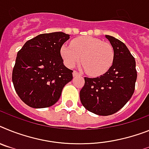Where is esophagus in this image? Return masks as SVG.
I'll return each mask as SVG.
<instances>
[{"mask_svg":"<svg viewBox=\"0 0 149 149\" xmlns=\"http://www.w3.org/2000/svg\"><path fill=\"white\" fill-rule=\"evenodd\" d=\"M79 73L78 72H77V71H73V72H72V76H73V77H77V76H79Z\"/></svg>","mask_w":149,"mask_h":149,"instance_id":"34e87169","label":"esophagus"}]
</instances>
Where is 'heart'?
Returning <instances> with one entry per match:
<instances>
[{"mask_svg": "<svg viewBox=\"0 0 149 149\" xmlns=\"http://www.w3.org/2000/svg\"><path fill=\"white\" fill-rule=\"evenodd\" d=\"M65 64L72 67L79 61L82 69L92 77L105 73L113 63V47L109 43L93 37H81L74 39L70 46L63 45L61 49Z\"/></svg>", "mask_w": 149, "mask_h": 149, "instance_id": "obj_1", "label": "heart"}]
</instances>
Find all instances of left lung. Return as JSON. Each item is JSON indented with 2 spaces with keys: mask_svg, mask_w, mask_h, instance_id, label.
<instances>
[{
  "mask_svg": "<svg viewBox=\"0 0 149 149\" xmlns=\"http://www.w3.org/2000/svg\"><path fill=\"white\" fill-rule=\"evenodd\" d=\"M113 48L112 66L96 78L85 77L79 92L82 104L90 112L101 116L116 113L133 95L137 72L136 61L123 42L105 36Z\"/></svg>",
  "mask_w": 149,
  "mask_h": 149,
  "instance_id": "obj_1",
  "label": "left lung"
}]
</instances>
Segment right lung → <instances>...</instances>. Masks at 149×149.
Listing matches in <instances>:
<instances>
[{"label": "right lung", "mask_w": 149, "mask_h": 149, "mask_svg": "<svg viewBox=\"0 0 149 149\" xmlns=\"http://www.w3.org/2000/svg\"><path fill=\"white\" fill-rule=\"evenodd\" d=\"M69 38L70 35L61 32L38 35L18 51L12 80L19 97L29 107L54 105L72 79V70L65 67L61 54Z\"/></svg>", "instance_id": "obj_1"}]
</instances>
